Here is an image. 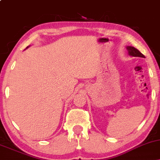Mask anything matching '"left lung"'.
<instances>
[{
	"label": "left lung",
	"mask_w": 160,
	"mask_h": 160,
	"mask_svg": "<svg viewBox=\"0 0 160 160\" xmlns=\"http://www.w3.org/2000/svg\"><path fill=\"white\" fill-rule=\"evenodd\" d=\"M126 49H128V54L130 56H135V57H141V58H145V56L144 55L141 53L138 49H137L136 48L133 47H127Z\"/></svg>",
	"instance_id": "obj_1"
}]
</instances>
